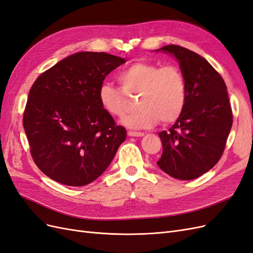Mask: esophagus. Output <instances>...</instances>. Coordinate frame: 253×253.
<instances>
[{
	"instance_id": "1",
	"label": "esophagus",
	"mask_w": 253,
	"mask_h": 253,
	"mask_svg": "<svg viewBox=\"0 0 253 253\" xmlns=\"http://www.w3.org/2000/svg\"><path fill=\"white\" fill-rule=\"evenodd\" d=\"M127 135L129 137H142L144 134L141 132H133V131H128Z\"/></svg>"
}]
</instances>
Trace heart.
<instances>
[{
  "instance_id": "obj_1",
  "label": "heart",
  "mask_w": 253,
  "mask_h": 253,
  "mask_svg": "<svg viewBox=\"0 0 253 253\" xmlns=\"http://www.w3.org/2000/svg\"><path fill=\"white\" fill-rule=\"evenodd\" d=\"M121 88L102 83L99 100L112 116L120 117L128 108V96H137L138 110L126 115L121 122L131 128H147L158 119L163 124L177 120L187 102V81L175 65L135 62L119 73Z\"/></svg>"
}]
</instances>
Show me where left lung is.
I'll return each mask as SVG.
<instances>
[{
    "label": "left lung",
    "mask_w": 253,
    "mask_h": 253,
    "mask_svg": "<svg viewBox=\"0 0 253 253\" xmlns=\"http://www.w3.org/2000/svg\"><path fill=\"white\" fill-rule=\"evenodd\" d=\"M156 51L174 57L187 81V102L180 117L158 133L163 155L158 167L180 180L200 177L223 155L232 126V112L221 76L205 58L178 45Z\"/></svg>",
    "instance_id": "obj_1"
}]
</instances>
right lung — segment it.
I'll use <instances>...</instances> for the list:
<instances>
[{
    "instance_id": "1",
    "label": "right lung",
    "mask_w": 253,
    "mask_h": 253,
    "mask_svg": "<svg viewBox=\"0 0 253 253\" xmlns=\"http://www.w3.org/2000/svg\"><path fill=\"white\" fill-rule=\"evenodd\" d=\"M126 59L80 51L40 75L29 90L23 126L38 168L66 186H85L110 166L126 131L99 100L106 75Z\"/></svg>"
}]
</instances>
